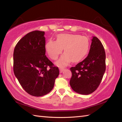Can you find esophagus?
<instances>
[{"label":"esophagus","instance_id":"1","mask_svg":"<svg viewBox=\"0 0 122 122\" xmlns=\"http://www.w3.org/2000/svg\"><path fill=\"white\" fill-rule=\"evenodd\" d=\"M64 70V68H60V72L61 73V72H62Z\"/></svg>","mask_w":122,"mask_h":122}]
</instances>
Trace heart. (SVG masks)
Instances as JSON below:
<instances>
[{"label":"heart","instance_id":"b5f03b06","mask_svg":"<svg viewBox=\"0 0 122 122\" xmlns=\"http://www.w3.org/2000/svg\"><path fill=\"white\" fill-rule=\"evenodd\" d=\"M64 48V53L57 61L59 66H65L70 62H77L83 59L90 49V40L84 36L70 33H61L56 41L48 40L45 49L48 56L53 60L58 59Z\"/></svg>","mask_w":122,"mask_h":122}]
</instances>
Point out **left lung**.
Segmentation results:
<instances>
[{"label":"left lung","mask_w":122,"mask_h":122,"mask_svg":"<svg viewBox=\"0 0 122 122\" xmlns=\"http://www.w3.org/2000/svg\"><path fill=\"white\" fill-rule=\"evenodd\" d=\"M105 58L102 43L97 37H93L87 56L70 68V84L74 91L87 95L97 89L105 71Z\"/></svg>","instance_id":"8db88e82"}]
</instances>
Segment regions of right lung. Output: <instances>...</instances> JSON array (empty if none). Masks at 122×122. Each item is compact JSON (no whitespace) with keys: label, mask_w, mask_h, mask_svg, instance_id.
<instances>
[{"label":"right lung","mask_w":122,"mask_h":122,"mask_svg":"<svg viewBox=\"0 0 122 122\" xmlns=\"http://www.w3.org/2000/svg\"><path fill=\"white\" fill-rule=\"evenodd\" d=\"M45 32L33 31L22 38L14 51V72L25 92L34 97L47 94L59 74L45 55Z\"/></svg>","instance_id":"right-lung-1"}]
</instances>
